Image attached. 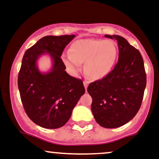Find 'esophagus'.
Returning <instances> with one entry per match:
<instances>
[{"instance_id":"1","label":"esophagus","mask_w":159,"mask_h":159,"mask_svg":"<svg viewBox=\"0 0 159 159\" xmlns=\"http://www.w3.org/2000/svg\"><path fill=\"white\" fill-rule=\"evenodd\" d=\"M84 88H85V89H87V88H88V85H89V82L88 81H84Z\"/></svg>"}]
</instances>
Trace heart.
<instances>
[{"mask_svg": "<svg viewBox=\"0 0 159 159\" xmlns=\"http://www.w3.org/2000/svg\"><path fill=\"white\" fill-rule=\"evenodd\" d=\"M117 54V47L112 41L83 38L72 43L62 60L72 72H78L81 69V64L85 63L84 70L88 77L99 80L106 77L112 70Z\"/></svg>", "mask_w": 159, "mask_h": 159, "instance_id": "1", "label": "heart"}]
</instances>
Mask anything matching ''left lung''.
Returning <instances> with one entry per match:
<instances>
[{"label": "left lung", "mask_w": 159, "mask_h": 159, "mask_svg": "<svg viewBox=\"0 0 159 159\" xmlns=\"http://www.w3.org/2000/svg\"><path fill=\"white\" fill-rule=\"evenodd\" d=\"M105 37L118 41V61L106 77L91 83L88 92L92 98L91 111L98 124L115 129L129 122L139 111L146 74L139 50L119 35Z\"/></svg>", "instance_id": "left-lung-1"}]
</instances>
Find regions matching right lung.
I'll list each match as a JSON object with an SVG mask.
<instances>
[{"label":"right lung","mask_w":159,"mask_h":159,"mask_svg":"<svg viewBox=\"0 0 159 159\" xmlns=\"http://www.w3.org/2000/svg\"><path fill=\"white\" fill-rule=\"evenodd\" d=\"M75 34L45 36L25 51L17 84L24 109L32 121L44 129H58L70 118L72 110L85 89L82 80L70 76L61 58ZM47 52L53 61L52 70L41 73L36 61Z\"/></svg>","instance_id":"obj_1"}]
</instances>
